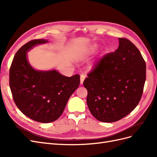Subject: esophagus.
Here are the masks:
<instances>
[{
    "label": "esophagus",
    "instance_id": "obj_1",
    "mask_svg": "<svg viewBox=\"0 0 157 157\" xmlns=\"http://www.w3.org/2000/svg\"><path fill=\"white\" fill-rule=\"evenodd\" d=\"M85 79V76L84 75H80V84H82L84 80Z\"/></svg>",
    "mask_w": 157,
    "mask_h": 157
}]
</instances>
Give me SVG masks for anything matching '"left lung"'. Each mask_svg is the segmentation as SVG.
<instances>
[{"instance_id":"left-lung-1","label":"left lung","mask_w":157,"mask_h":157,"mask_svg":"<svg viewBox=\"0 0 157 157\" xmlns=\"http://www.w3.org/2000/svg\"><path fill=\"white\" fill-rule=\"evenodd\" d=\"M118 40L117 50L104 56L83 83L90 111L104 122L119 121L134 110L146 78L145 61L140 50L125 38Z\"/></svg>"}]
</instances>
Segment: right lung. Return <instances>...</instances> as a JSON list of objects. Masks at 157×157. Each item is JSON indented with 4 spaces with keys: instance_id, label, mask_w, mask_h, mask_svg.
<instances>
[{
    "instance_id": "right-lung-1",
    "label": "right lung",
    "mask_w": 157,
    "mask_h": 157,
    "mask_svg": "<svg viewBox=\"0 0 157 157\" xmlns=\"http://www.w3.org/2000/svg\"><path fill=\"white\" fill-rule=\"evenodd\" d=\"M46 42L48 40H33L21 47L14 56L9 78L18 109L32 120L42 123L59 118L80 84L78 75L67 77L55 69L35 70L29 64L27 52L36 45Z\"/></svg>"
}]
</instances>
